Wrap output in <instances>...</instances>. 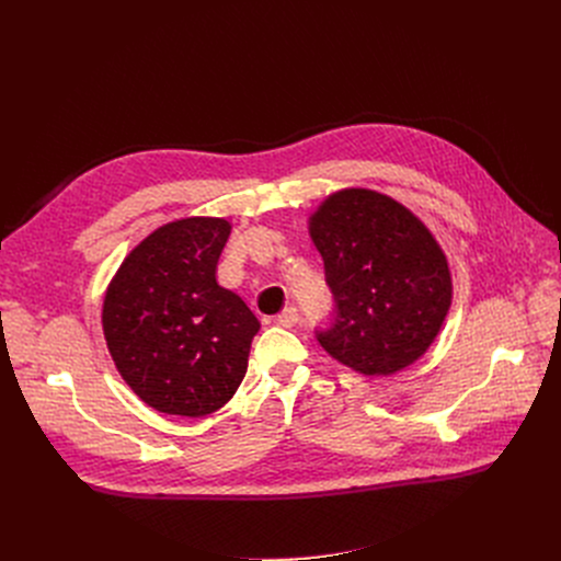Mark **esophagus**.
I'll use <instances>...</instances> for the list:
<instances>
[{"label":"esophagus","instance_id":"1","mask_svg":"<svg viewBox=\"0 0 561 561\" xmlns=\"http://www.w3.org/2000/svg\"><path fill=\"white\" fill-rule=\"evenodd\" d=\"M298 320H300V313H298L296 307H286L282 313L275 316V322H277V325H282V328H293Z\"/></svg>","mask_w":561,"mask_h":561}]
</instances>
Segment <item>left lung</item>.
Returning a JSON list of instances; mask_svg holds the SVG:
<instances>
[{"mask_svg":"<svg viewBox=\"0 0 561 561\" xmlns=\"http://www.w3.org/2000/svg\"><path fill=\"white\" fill-rule=\"evenodd\" d=\"M307 225L336 300L334 328L318 334L328 355L366 377L416 364L453 305L450 263L427 225L370 188L330 193Z\"/></svg>","mask_w":561,"mask_h":561,"instance_id":"obj_1","label":"left lung"}]
</instances>
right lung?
I'll use <instances>...</instances> for the list:
<instances>
[{"label": "right lung", "mask_w": 561, "mask_h": 561, "mask_svg": "<svg viewBox=\"0 0 561 561\" xmlns=\"http://www.w3.org/2000/svg\"><path fill=\"white\" fill-rule=\"evenodd\" d=\"M231 222L191 216L161 225L106 286L102 330L131 391L161 414L199 419L225 407L248 370L259 320L216 282Z\"/></svg>", "instance_id": "right-lung-1"}]
</instances>
